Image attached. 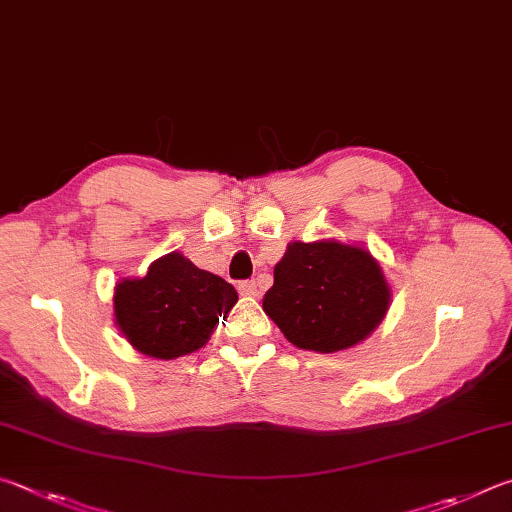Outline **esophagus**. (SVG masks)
<instances>
[{
    "label": "esophagus",
    "mask_w": 512,
    "mask_h": 512,
    "mask_svg": "<svg viewBox=\"0 0 512 512\" xmlns=\"http://www.w3.org/2000/svg\"><path fill=\"white\" fill-rule=\"evenodd\" d=\"M238 290H240V294L242 297H258V283L256 281H242V283H238Z\"/></svg>",
    "instance_id": "1"
}]
</instances>
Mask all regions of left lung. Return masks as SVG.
<instances>
[{
  "instance_id": "8db88e82",
  "label": "left lung",
  "mask_w": 512,
  "mask_h": 512,
  "mask_svg": "<svg viewBox=\"0 0 512 512\" xmlns=\"http://www.w3.org/2000/svg\"><path fill=\"white\" fill-rule=\"evenodd\" d=\"M391 288L364 245L294 240L274 267L263 310L290 344L337 353L362 344L382 324Z\"/></svg>"
}]
</instances>
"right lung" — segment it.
I'll use <instances>...</instances> for the list:
<instances>
[{"label": "right lung", "mask_w": 512, "mask_h": 512, "mask_svg": "<svg viewBox=\"0 0 512 512\" xmlns=\"http://www.w3.org/2000/svg\"><path fill=\"white\" fill-rule=\"evenodd\" d=\"M114 324L134 351L175 360L209 342L238 292L220 276L195 267L182 251L152 261L146 276H125L114 288Z\"/></svg>", "instance_id": "right-lung-1"}]
</instances>
